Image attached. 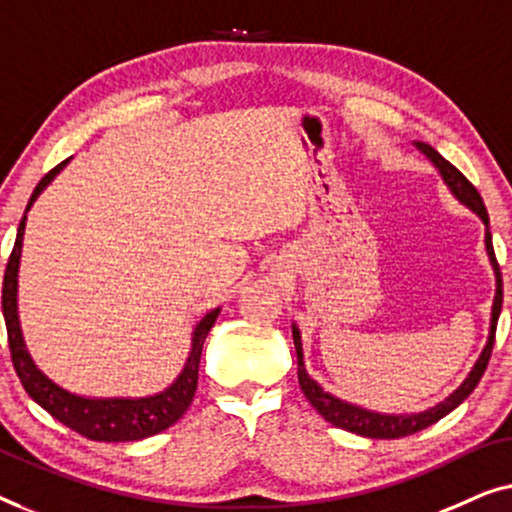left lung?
<instances>
[{
    "label": "left lung",
    "instance_id": "1",
    "mask_svg": "<svg viewBox=\"0 0 512 512\" xmlns=\"http://www.w3.org/2000/svg\"><path fill=\"white\" fill-rule=\"evenodd\" d=\"M417 150H422L424 155L429 157V162L438 169V174L445 181V185L450 187V192L462 201L464 206H469L473 213H478V218L485 222V248H487V257L492 262L494 276H496V294H494V304H492V322H489V336H487V345L482 348L478 362L473 364V369L462 385L457 387L455 392L450 394L448 399L436 403L434 408L422 410V413H410V415H385V413H373V410L359 408L355 403L341 401L336 397H331L329 392L322 390V387L315 383V380L308 376L306 364H304V350H301V334L297 325H292V338H294V348H297V373H299V387L301 392L306 394V399L311 401V406L318 410V413L325 417L327 422L334 424L338 429L352 431L357 436H366V438H401V436H410L415 431H420L429 424H434L455 410L459 403H462L469 394L475 390V385L480 383L482 373L487 369L489 357H492V348H494V334H496V322H499V313H501V304H503V283H501V269L499 262L494 257V246H492V234H489V215L487 208L482 204V197L478 190L471 185L469 178H466L462 171L445 160V157L429 146V143L415 141Z\"/></svg>",
    "mask_w": 512,
    "mask_h": 512
}]
</instances>
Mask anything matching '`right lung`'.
Masks as SVG:
<instances>
[{
	"mask_svg": "<svg viewBox=\"0 0 512 512\" xmlns=\"http://www.w3.org/2000/svg\"><path fill=\"white\" fill-rule=\"evenodd\" d=\"M69 162V160H67ZM67 162L57 164L53 171H48L41 178L39 185L34 187L30 204L25 208L23 220H20L16 246L11 250L9 264L4 271V287H2V311L6 322V334H9V350H11V362L16 369L20 383H23L25 392L46 410L48 415H53L57 422H62L64 427L74 429L76 434H81L90 441H104V443H125V441H141V438L155 436L160 431L169 429L171 424L178 422L183 413L190 408L194 392H197V380H199V357L201 348L208 331L218 320L220 308L208 311L204 318L197 322V327L192 331V348L190 357L183 366L181 376L171 383L167 390L153 397H141V399H88L78 397L62 390L60 385H55L46 373H43L30 352L25 348L23 341V329H20L18 320V266H20V253H23V234H25V222L27 211H30L39 194L46 190L48 183L60 174L62 167Z\"/></svg>",
	"mask_w": 512,
	"mask_h": 512,
	"instance_id": "add662e5",
	"label": "right lung"
}]
</instances>
